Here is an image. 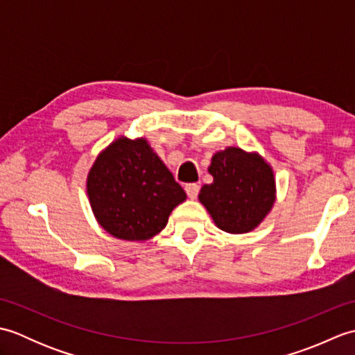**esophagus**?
Returning a JSON list of instances; mask_svg holds the SVG:
<instances>
[{
    "label": "esophagus",
    "instance_id": "esophagus-1",
    "mask_svg": "<svg viewBox=\"0 0 355 355\" xmlns=\"http://www.w3.org/2000/svg\"><path fill=\"white\" fill-rule=\"evenodd\" d=\"M186 193H187V197L189 198H192V200H195L198 197V192H200V186L198 184H195V183H191V184H186Z\"/></svg>",
    "mask_w": 355,
    "mask_h": 355
}]
</instances>
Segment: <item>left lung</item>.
Segmentation results:
<instances>
[{"label":"left lung","mask_w":355,"mask_h":355,"mask_svg":"<svg viewBox=\"0 0 355 355\" xmlns=\"http://www.w3.org/2000/svg\"><path fill=\"white\" fill-rule=\"evenodd\" d=\"M214 183L201 187L198 198L221 230L247 233L258 227L273 207V171L258 154L227 148L212 157Z\"/></svg>","instance_id":"left-lung-1"}]
</instances>
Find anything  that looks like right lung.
Wrapping results in <instances>:
<instances>
[{
	"label": "right lung",
	"instance_id": "add662e5",
	"mask_svg": "<svg viewBox=\"0 0 355 355\" xmlns=\"http://www.w3.org/2000/svg\"><path fill=\"white\" fill-rule=\"evenodd\" d=\"M94 216L110 235L146 241L162 232L183 187L145 139L120 137L96 158L87 178Z\"/></svg>",
	"mask_w": 355,
	"mask_h": 355
}]
</instances>
